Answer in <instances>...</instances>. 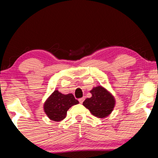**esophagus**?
Segmentation results:
<instances>
[{"mask_svg":"<svg viewBox=\"0 0 158 158\" xmlns=\"http://www.w3.org/2000/svg\"><path fill=\"white\" fill-rule=\"evenodd\" d=\"M84 100H85V98H84V97H82V98H80L78 100H79L80 103H81V104H82V103L83 102V101H84Z\"/></svg>","mask_w":158,"mask_h":158,"instance_id":"1","label":"esophagus"}]
</instances>
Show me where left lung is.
<instances>
[{"mask_svg": "<svg viewBox=\"0 0 158 158\" xmlns=\"http://www.w3.org/2000/svg\"><path fill=\"white\" fill-rule=\"evenodd\" d=\"M90 92L91 97L85 100L83 102V106L97 117L108 116L115 106V99L113 95L102 86L94 87Z\"/></svg>", "mask_w": 158, "mask_h": 158, "instance_id": "obj_1", "label": "left lung"}]
</instances>
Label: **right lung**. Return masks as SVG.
Returning a JSON list of instances; mask_svg holds the SVG:
<instances>
[{
	"label": "right lung",
	"mask_w": 158,
	"mask_h": 158,
	"mask_svg": "<svg viewBox=\"0 0 158 158\" xmlns=\"http://www.w3.org/2000/svg\"><path fill=\"white\" fill-rule=\"evenodd\" d=\"M78 103L73 94H63L56 90L44 102V110L49 118L59 122L66 117L69 108Z\"/></svg>",
	"instance_id": "add662e5"
}]
</instances>
